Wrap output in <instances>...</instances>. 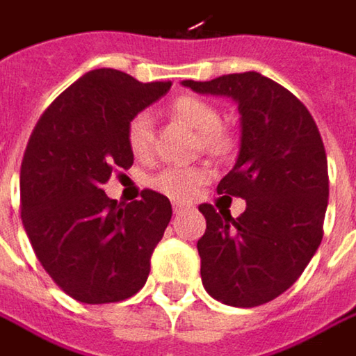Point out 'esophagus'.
Returning <instances> with one entry per match:
<instances>
[{"label": "esophagus", "mask_w": 356, "mask_h": 356, "mask_svg": "<svg viewBox=\"0 0 356 356\" xmlns=\"http://www.w3.org/2000/svg\"><path fill=\"white\" fill-rule=\"evenodd\" d=\"M188 204H174V215H182L184 211H188Z\"/></svg>", "instance_id": "34e87169"}]
</instances>
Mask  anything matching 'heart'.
I'll return each mask as SVG.
<instances>
[{
	"mask_svg": "<svg viewBox=\"0 0 356 356\" xmlns=\"http://www.w3.org/2000/svg\"><path fill=\"white\" fill-rule=\"evenodd\" d=\"M170 113L194 129L202 138V147L211 154H220L229 147V136L220 129L222 127V115L215 103H211L204 97L196 95H182L170 105ZM127 145L136 158H147L154 149V129L152 119L147 113L134 115L127 123ZM209 178L207 168H182V165H168L162 172H158L149 184L165 196L186 200L194 196Z\"/></svg>",
	"mask_w": 356,
	"mask_h": 356,
	"instance_id": "obj_1",
	"label": "heart"
}]
</instances>
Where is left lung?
<instances>
[{"instance_id": "left-lung-1", "label": "left lung", "mask_w": 356, "mask_h": 356, "mask_svg": "<svg viewBox=\"0 0 356 356\" xmlns=\"http://www.w3.org/2000/svg\"><path fill=\"white\" fill-rule=\"evenodd\" d=\"M200 95L231 97L241 147L216 192L247 202L241 216L200 204V277L215 300L253 308L284 293L314 257L328 207V162L316 121L288 89L259 72L182 81ZM218 207V202H216Z\"/></svg>"}]
</instances>
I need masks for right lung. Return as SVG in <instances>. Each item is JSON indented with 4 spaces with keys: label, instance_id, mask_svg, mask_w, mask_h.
<instances>
[{
    "label": "right lung",
    "instance_id": "1",
    "mask_svg": "<svg viewBox=\"0 0 356 356\" xmlns=\"http://www.w3.org/2000/svg\"><path fill=\"white\" fill-rule=\"evenodd\" d=\"M97 68L42 113L19 172L22 222L46 273L70 298L109 304L131 298L172 218L164 194L117 202L101 188L115 168H131L127 123L170 90Z\"/></svg>",
    "mask_w": 356,
    "mask_h": 356
}]
</instances>
